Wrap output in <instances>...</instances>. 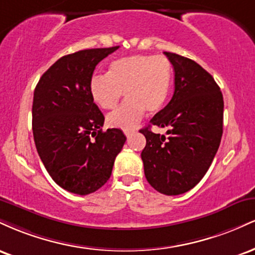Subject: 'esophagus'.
Returning <instances> with one entry per match:
<instances>
[{
  "label": "esophagus",
  "mask_w": 255,
  "mask_h": 255,
  "mask_svg": "<svg viewBox=\"0 0 255 255\" xmlns=\"http://www.w3.org/2000/svg\"><path fill=\"white\" fill-rule=\"evenodd\" d=\"M133 133H134V130H125V135L127 137L131 136V134H133Z\"/></svg>",
  "instance_id": "34e87169"
}]
</instances>
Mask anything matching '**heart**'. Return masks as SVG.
Segmentation results:
<instances>
[{"label": "heart", "mask_w": 255, "mask_h": 255, "mask_svg": "<svg viewBox=\"0 0 255 255\" xmlns=\"http://www.w3.org/2000/svg\"><path fill=\"white\" fill-rule=\"evenodd\" d=\"M174 72L164 56L131 55L109 64L107 75H93L89 83L92 101L105 110L114 109L125 92L126 103L107 118L111 128L131 130L145 111L157 113L164 107L172 87Z\"/></svg>", "instance_id": "obj_1"}]
</instances>
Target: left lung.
I'll list each match as a JSON object with an SVG mask.
<instances>
[{
    "instance_id": "1",
    "label": "left lung",
    "mask_w": 255,
    "mask_h": 255,
    "mask_svg": "<svg viewBox=\"0 0 255 255\" xmlns=\"http://www.w3.org/2000/svg\"><path fill=\"white\" fill-rule=\"evenodd\" d=\"M175 71V91L147 127L141 152L146 180L157 192L178 195L200 182L209 170L223 134V95L215 79L195 61L164 52ZM152 125L168 129L153 133Z\"/></svg>"
}]
</instances>
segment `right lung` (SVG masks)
<instances>
[{
  "mask_svg": "<svg viewBox=\"0 0 255 255\" xmlns=\"http://www.w3.org/2000/svg\"><path fill=\"white\" fill-rule=\"evenodd\" d=\"M118 49L66 55L34 90L32 130L38 154L52 180L74 194H90L107 183L127 139L118 128L103 131L104 116L89 92L96 66Z\"/></svg>",
  "mask_w": 255,
  "mask_h": 255,
  "instance_id": "add662e5",
  "label": "right lung"
}]
</instances>
